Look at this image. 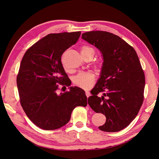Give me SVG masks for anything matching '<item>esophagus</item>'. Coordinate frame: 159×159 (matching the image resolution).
<instances>
[{
    "mask_svg": "<svg viewBox=\"0 0 159 159\" xmlns=\"http://www.w3.org/2000/svg\"><path fill=\"white\" fill-rule=\"evenodd\" d=\"M85 95H86V96H87V98H89V97L90 96V92H89V91H85Z\"/></svg>",
    "mask_w": 159,
    "mask_h": 159,
    "instance_id": "esophagus-1",
    "label": "esophagus"
}]
</instances>
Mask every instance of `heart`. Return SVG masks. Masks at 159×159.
I'll return each mask as SVG.
<instances>
[{
  "label": "heart",
  "instance_id": "b5f03b06",
  "mask_svg": "<svg viewBox=\"0 0 159 159\" xmlns=\"http://www.w3.org/2000/svg\"><path fill=\"white\" fill-rule=\"evenodd\" d=\"M95 51L93 48L89 46H83L81 48V54L83 57L90 56L93 57ZM97 64L100 65L101 61H98ZM94 75L93 74L87 72H82L78 74L74 77V84L84 89H88L91 87L94 82Z\"/></svg>",
  "mask_w": 159,
  "mask_h": 159
}]
</instances>
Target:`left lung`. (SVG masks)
Returning <instances> with one entry per match:
<instances>
[{
  "label": "left lung",
  "instance_id": "left-lung-1",
  "mask_svg": "<svg viewBox=\"0 0 159 159\" xmlns=\"http://www.w3.org/2000/svg\"><path fill=\"white\" fill-rule=\"evenodd\" d=\"M82 38L100 50L104 61L88 104L106 116V123L99 129L119 131L136 118L143 104L145 80L139 57L125 40L107 31L86 32Z\"/></svg>",
  "mask_w": 159,
  "mask_h": 159
}]
</instances>
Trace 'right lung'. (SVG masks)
Returning <instances> with one entry per match:
<instances>
[{"label": "right lung", "instance_id": "add662e5", "mask_svg": "<svg viewBox=\"0 0 159 159\" xmlns=\"http://www.w3.org/2000/svg\"><path fill=\"white\" fill-rule=\"evenodd\" d=\"M80 34H49L31 47L21 60L17 76L20 105L30 120L43 129L62 127L70 121L75 107L87 104L84 90L79 87H70L69 91L58 93V84L71 85L61 55L76 43Z\"/></svg>", "mask_w": 159, "mask_h": 159}]
</instances>
